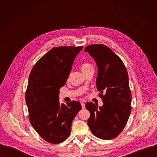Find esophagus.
<instances>
[{"mask_svg": "<svg viewBox=\"0 0 157 157\" xmlns=\"http://www.w3.org/2000/svg\"><path fill=\"white\" fill-rule=\"evenodd\" d=\"M81 105H82V109H85V103H81Z\"/></svg>", "mask_w": 157, "mask_h": 157, "instance_id": "obj_1", "label": "esophagus"}]
</instances>
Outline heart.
Returning a JSON list of instances; mask_svg holds the SVG:
<instances>
[{
  "mask_svg": "<svg viewBox=\"0 0 157 157\" xmlns=\"http://www.w3.org/2000/svg\"><path fill=\"white\" fill-rule=\"evenodd\" d=\"M81 69L83 71V72L85 74L87 72H88L94 69V67L92 65L88 62H84L81 64Z\"/></svg>",
  "mask_w": 157,
  "mask_h": 157,
  "instance_id": "b5f03b06",
  "label": "heart"
}]
</instances>
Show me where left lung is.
I'll list each match as a JSON object with an SVG mask.
<instances>
[{
	"mask_svg": "<svg viewBox=\"0 0 157 157\" xmlns=\"http://www.w3.org/2000/svg\"><path fill=\"white\" fill-rule=\"evenodd\" d=\"M86 51L98 67L96 85L103 102L99 108L92 102L85 104L90 112L88 124L97 137L111 140L122 132L132 110L128 74L120 58L107 46L88 45Z\"/></svg>",
	"mask_w": 157,
	"mask_h": 157,
	"instance_id": "left-lung-1",
	"label": "left lung"
}]
</instances>
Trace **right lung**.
I'll list each match as a JSON object with an SVG mask.
<instances>
[{"mask_svg": "<svg viewBox=\"0 0 157 157\" xmlns=\"http://www.w3.org/2000/svg\"><path fill=\"white\" fill-rule=\"evenodd\" d=\"M81 46H58L50 49L33 67L25 92L29 121L43 139L57 144L71 134L72 121L82 109L72 101L59 103V90L67 82Z\"/></svg>", "mask_w": 157, "mask_h": 157, "instance_id": "add662e5", "label": "right lung"}]
</instances>
